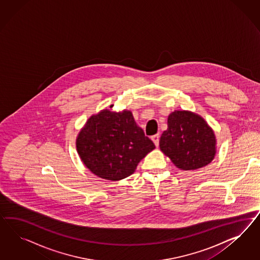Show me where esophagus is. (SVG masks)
Returning <instances> with one entry per match:
<instances>
[{
  "label": "esophagus",
  "instance_id": "esophagus-1",
  "mask_svg": "<svg viewBox=\"0 0 260 260\" xmlns=\"http://www.w3.org/2000/svg\"><path fill=\"white\" fill-rule=\"evenodd\" d=\"M151 139H152L153 143L155 144V146L158 147V146H159V134H155V135H153V136L151 137Z\"/></svg>",
  "mask_w": 260,
  "mask_h": 260
}]
</instances>
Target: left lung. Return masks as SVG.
<instances>
[{
  "mask_svg": "<svg viewBox=\"0 0 260 260\" xmlns=\"http://www.w3.org/2000/svg\"><path fill=\"white\" fill-rule=\"evenodd\" d=\"M212 127L200 115L175 110L169 115L168 129L159 141L160 150L183 171H193L210 164L216 153Z\"/></svg>",
  "mask_w": 260,
  "mask_h": 260,
  "instance_id": "obj_1",
  "label": "left lung"
}]
</instances>
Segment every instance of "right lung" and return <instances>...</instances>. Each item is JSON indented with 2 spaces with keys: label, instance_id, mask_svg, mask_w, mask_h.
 Instances as JSON below:
<instances>
[{
  "label": "right lung",
  "instance_id": "right-lung-1",
  "mask_svg": "<svg viewBox=\"0 0 260 260\" xmlns=\"http://www.w3.org/2000/svg\"><path fill=\"white\" fill-rule=\"evenodd\" d=\"M76 148L91 173L118 181L133 174L155 146L137 126L132 111L103 110L87 119L77 136Z\"/></svg>",
  "mask_w": 260,
  "mask_h": 260
}]
</instances>
